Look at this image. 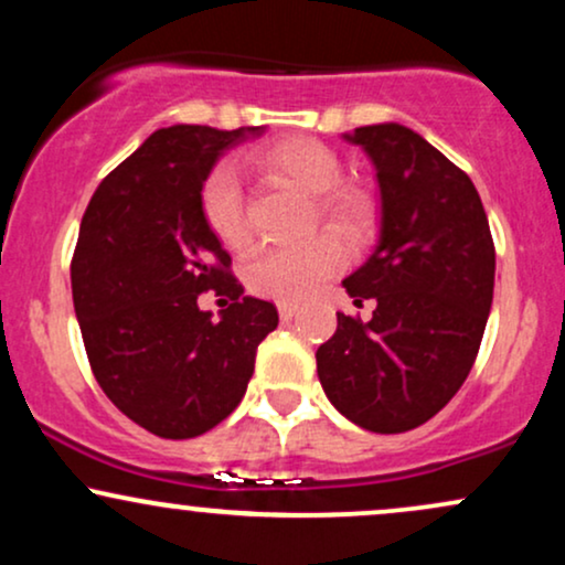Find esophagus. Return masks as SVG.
<instances>
[{"label":"esophagus","instance_id":"esophagus-1","mask_svg":"<svg viewBox=\"0 0 565 565\" xmlns=\"http://www.w3.org/2000/svg\"><path fill=\"white\" fill-rule=\"evenodd\" d=\"M297 313H300V305H295V302L278 305V316H281V321H291Z\"/></svg>","mask_w":565,"mask_h":565}]
</instances>
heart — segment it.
<instances>
[{"instance_id":"b5f03b06","label":"heart","mask_w":565,"mask_h":565,"mask_svg":"<svg viewBox=\"0 0 565 565\" xmlns=\"http://www.w3.org/2000/svg\"><path fill=\"white\" fill-rule=\"evenodd\" d=\"M252 164L268 178L300 188L313 196V212L329 233L350 246L364 244L377 225V201L366 188L340 183L342 161L316 138H284L257 148ZM201 215L220 244L242 249L249 242L244 193L238 174L220 164L201 185ZM345 263L332 236H313L300 246H260L244 263V284L252 295L278 302H300L321 289Z\"/></svg>"}]
</instances>
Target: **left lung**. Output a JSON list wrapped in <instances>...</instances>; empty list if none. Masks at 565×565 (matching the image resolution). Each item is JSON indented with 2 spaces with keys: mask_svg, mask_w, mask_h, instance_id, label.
I'll list each match as a JSON object with an SVG mask.
<instances>
[{
  "mask_svg": "<svg viewBox=\"0 0 565 565\" xmlns=\"http://www.w3.org/2000/svg\"><path fill=\"white\" fill-rule=\"evenodd\" d=\"M377 167L382 231L374 255L348 276L372 321L337 313L316 350L323 393L372 433L427 423L468 380L494 297V238L468 172L401 125L348 135Z\"/></svg>",
  "mask_w": 565,
  "mask_h": 565,
  "instance_id": "8db88e82",
  "label": "left lung"
}]
</instances>
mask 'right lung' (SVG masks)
Here are the masks:
<instances>
[{"label": "right lung", "instance_id": "right-lung-1", "mask_svg": "<svg viewBox=\"0 0 565 565\" xmlns=\"http://www.w3.org/2000/svg\"><path fill=\"white\" fill-rule=\"evenodd\" d=\"M263 127L178 125L106 174L84 210L71 291L97 385L159 438H196L244 398L274 302L242 297L231 255L206 228L201 185L217 157ZM232 297L224 319L198 295Z\"/></svg>", "mask_w": 565, "mask_h": 565}]
</instances>
